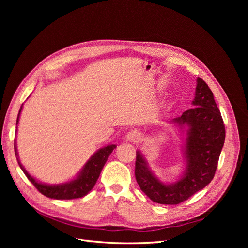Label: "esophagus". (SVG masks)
Instances as JSON below:
<instances>
[{
    "mask_svg": "<svg viewBox=\"0 0 248 248\" xmlns=\"http://www.w3.org/2000/svg\"><path fill=\"white\" fill-rule=\"evenodd\" d=\"M140 134L139 133V131L131 130V131H129L128 133H127L126 140H128L130 142H136V141H138L140 140Z\"/></svg>",
    "mask_w": 248,
    "mask_h": 248,
    "instance_id": "esophagus-1",
    "label": "esophagus"
}]
</instances>
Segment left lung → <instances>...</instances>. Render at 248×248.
<instances>
[{"label": "left lung", "instance_id": "obj_1", "mask_svg": "<svg viewBox=\"0 0 248 248\" xmlns=\"http://www.w3.org/2000/svg\"><path fill=\"white\" fill-rule=\"evenodd\" d=\"M192 106L194 108L185 110L181 116L170 121L186 134L183 140L186 166L182 176L176 182H161L150 170L145 156L137 151L134 171L137 182L141 191L158 204L177 205L188 200L205 188L215 175L226 139V129L212 91L200 78L197 79Z\"/></svg>", "mask_w": 248, "mask_h": 248}]
</instances>
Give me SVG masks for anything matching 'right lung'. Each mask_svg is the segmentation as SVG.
I'll return each mask as SVG.
<instances>
[{
	"mask_svg": "<svg viewBox=\"0 0 248 248\" xmlns=\"http://www.w3.org/2000/svg\"><path fill=\"white\" fill-rule=\"evenodd\" d=\"M22 109V106L20 107L16 124H18L19 115ZM116 145H108L99 149L98 151L95 152L91 158H90L87 163L81 169V170L78 172V176L70 180L68 182L61 183V184H46L37 181L35 178H33L29 172L26 170V169L22 167V164L19 161L18 158V153H17V148H16V142L14 141V151H16V158L18 161V164L22 171L25 172L27 178L31 181V183L36 187L37 189L41 192L43 196H46L49 199H55V200H72V199H78L87 196V194L92 190L94 185L96 184L97 180H98L100 172L106 164L108 156L111 154L112 150L116 149Z\"/></svg>",
	"mask_w": 248,
	"mask_h": 248,
	"instance_id": "obj_1",
	"label": "right lung"
}]
</instances>
